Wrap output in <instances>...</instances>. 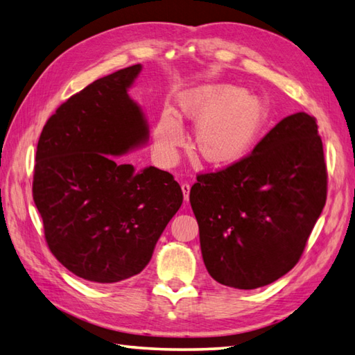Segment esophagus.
<instances>
[{
	"label": "esophagus",
	"instance_id": "esophagus-1",
	"mask_svg": "<svg viewBox=\"0 0 355 355\" xmlns=\"http://www.w3.org/2000/svg\"><path fill=\"white\" fill-rule=\"evenodd\" d=\"M182 191H183V196H184V200H186V201H187V200H189L191 184H189V183H182Z\"/></svg>",
	"mask_w": 355,
	"mask_h": 355
}]
</instances>
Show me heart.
Returning a JSON list of instances; mask_svg holds the SVG:
<instances>
[{
    "mask_svg": "<svg viewBox=\"0 0 355 355\" xmlns=\"http://www.w3.org/2000/svg\"><path fill=\"white\" fill-rule=\"evenodd\" d=\"M183 116L200 121L196 148L206 163L225 166L237 162L251 148L268 118V104L259 96L231 85H206L180 98ZM183 143V126L171 112H163L154 130L159 157H172Z\"/></svg>",
    "mask_w": 355,
    "mask_h": 355,
    "instance_id": "obj_1",
    "label": "heart"
}]
</instances>
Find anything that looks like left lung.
Listing matches in <instances>:
<instances>
[{
  "instance_id": "obj_1",
  "label": "left lung",
  "mask_w": 355,
  "mask_h": 355,
  "mask_svg": "<svg viewBox=\"0 0 355 355\" xmlns=\"http://www.w3.org/2000/svg\"><path fill=\"white\" fill-rule=\"evenodd\" d=\"M314 116L283 118L251 154L198 173L191 206L215 282L255 289L293 269L326 203L328 172Z\"/></svg>"
}]
</instances>
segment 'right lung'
Listing matches in <instances>:
<instances>
[{
  "label": "right lung",
  "mask_w": 355,
  "mask_h": 355,
  "mask_svg": "<svg viewBox=\"0 0 355 355\" xmlns=\"http://www.w3.org/2000/svg\"><path fill=\"white\" fill-rule=\"evenodd\" d=\"M135 64L94 81L55 110L41 132L32 193L44 239L62 266L87 282L116 283L148 265L183 203L172 173L135 171L123 155L149 137L128 89Z\"/></svg>",
  "instance_id": "right-lung-1"
}]
</instances>
